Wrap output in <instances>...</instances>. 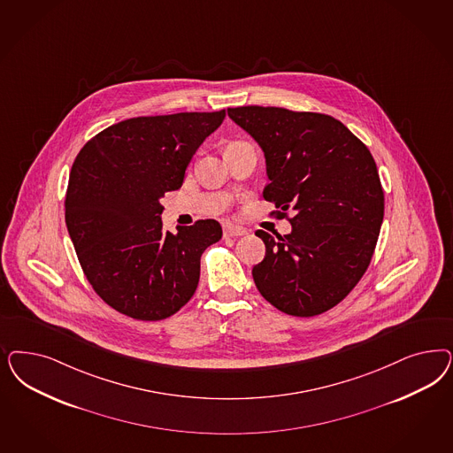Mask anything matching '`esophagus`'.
Masks as SVG:
<instances>
[{"label": "esophagus", "instance_id": "34e87169", "mask_svg": "<svg viewBox=\"0 0 453 453\" xmlns=\"http://www.w3.org/2000/svg\"><path fill=\"white\" fill-rule=\"evenodd\" d=\"M249 232H247V228H243V226H236V225H225L223 226V234L225 236H232V238H234V236H242V234H247Z\"/></svg>", "mask_w": 453, "mask_h": 453}]
</instances>
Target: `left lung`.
<instances>
[{"label": "left lung", "instance_id": "left-lung-1", "mask_svg": "<svg viewBox=\"0 0 453 453\" xmlns=\"http://www.w3.org/2000/svg\"><path fill=\"white\" fill-rule=\"evenodd\" d=\"M260 145L270 183L263 198L290 219L292 234L257 232L266 247L253 280L283 313L313 317L335 307L364 277L383 221L372 153L335 118L275 106L228 108Z\"/></svg>", "mask_w": 453, "mask_h": 453}]
</instances>
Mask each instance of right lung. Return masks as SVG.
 I'll use <instances>...</instances> for the list:
<instances>
[{
    "label": "right lung",
    "instance_id": "add662e5",
    "mask_svg": "<svg viewBox=\"0 0 453 453\" xmlns=\"http://www.w3.org/2000/svg\"><path fill=\"white\" fill-rule=\"evenodd\" d=\"M225 110L119 121L74 160L65 219L80 265L111 308L136 320L172 317L188 303L204 250L221 238L217 219L163 232L160 200L183 185L196 150Z\"/></svg>",
    "mask_w": 453,
    "mask_h": 453
}]
</instances>
